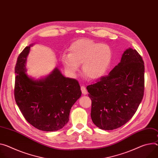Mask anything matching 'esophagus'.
I'll list each match as a JSON object with an SVG mask.
<instances>
[{
	"label": "esophagus",
	"instance_id": "34e87169",
	"mask_svg": "<svg viewBox=\"0 0 158 158\" xmlns=\"http://www.w3.org/2000/svg\"><path fill=\"white\" fill-rule=\"evenodd\" d=\"M81 91H82V93L84 94H87V90H86V88H85L84 85H81Z\"/></svg>",
	"mask_w": 158,
	"mask_h": 158
}]
</instances>
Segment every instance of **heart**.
I'll list each match as a JSON object with an SVG mask.
<instances>
[{
  "label": "heart",
  "mask_w": 158,
  "mask_h": 158,
  "mask_svg": "<svg viewBox=\"0 0 158 158\" xmlns=\"http://www.w3.org/2000/svg\"><path fill=\"white\" fill-rule=\"evenodd\" d=\"M70 53H64L61 61L71 74H76L82 65L83 74L95 80L103 77L111 64L113 52L110 47L91 40L82 39L74 42Z\"/></svg>",
  "instance_id": "b5f03b06"
}]
</instances>
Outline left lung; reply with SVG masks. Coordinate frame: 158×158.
Listing matches in <instances>:
<instances>
[{"label": "left lung", "instance_id": "obj_1", "mask_svg": "<svg viewBox=\"0 0 158 158\" xmlns=\"http://www.w3.org/2000/svg\"><path fill=\"white\" fill-rule=\"evenodd\" d=\"M91 117L99 128L110 131L130 120L144 96V64L136 50L128 48L109 74L86 88Z\"/></svg>", "mask_w": 158, "mask_h": 158}]
</instances>
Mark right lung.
Here are the masks:
<instances>
[{
    "instance_id": "obj_1",
    "label": "right lung",
    "mask_w": 158,
    "mask_h": 158,
    "mask_svg": "<svg viewBox=\"0 0 158 158\" xmlns=\"http://www.w3.org/2000/svg\"><path fill=\"white\" fill-rule=\"evenodd\" d=\"M30 46L18 57L15 67L14 98L23 117L38 130L58 131L69 120L71 107L81 97L78 81L64 77L55 68L44 79L34 80L26 74Z\"/></svg>"
}]
</instances>
